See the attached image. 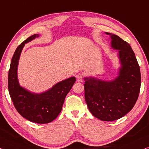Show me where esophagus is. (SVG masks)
<instances>
[{
    "mask_svg": "<svg viewBox=\"0 0 149 149\" xmlns=\"http://www.w3.org/2000/svg\"><path fill=\"white\" fill-rule=\"evenodd\" d=\"M76 77H77V81L82 82V81H83L84 74H81V73H79V74H78L76 75Z\"/></svg>",
    "mask_w": 149,
    "mask_h": 149,
    "instance_id": "1",
    "label": "esophagus"
}]
</instances>
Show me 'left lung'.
<instances>
[{
	"instance_id": "8db88e82",
	"label": "left lung",
	"mask_w": 149,
	"mask_h": 149,
	"mask_svg": "<svg viewBox=\"0 0 149 149\" xmlns=\"http://www.w3.org/2000/svg\"><path fill=\"white\" fill-rule=\"evenodd\" d=\"M111 46L119 49L121 67L119 75L111 81L93 77L85 78V100L91 114L103 121H113L125 116L137 101L141 88V72L129 44L111 34Z\"/></svg>"
}]
</instances>
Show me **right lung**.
<instances>
[{"label": "right lung", "instance_id": "obj_1", "mask_svg": "<svg viewBox=\"0 0 149 149\" xmlns=\"http://www.w3.org/2000/svg\"><path fill=\"white\" fill-rule=\"evenodd\" d=\"M36 37H38V34L28 38L16 48L8 71V88L14 106L20 115L35 123L46 124L54 121L60 114L65 96L75 82V77L59 82L48 91L40 94L30 93L20 86L17 67L20 53L25 44Z\"/></svg>", "mask_w": 149, "mask_h": 149}]
</instances>
